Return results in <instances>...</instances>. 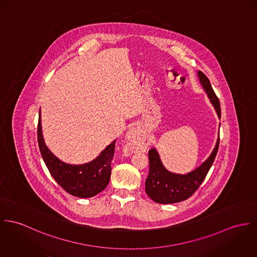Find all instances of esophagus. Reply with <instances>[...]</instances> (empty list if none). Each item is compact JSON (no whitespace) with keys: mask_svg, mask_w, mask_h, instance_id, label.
<instances>
[{"mask_svg":"<svg viewBox=\"0 0 257 257\" xmlns=\"http://www.w3.org/2000/svg\"><path fill=\"white\" fill-rule=\"evenodd\" d=\"M127 151L128 152H137L138 150H142L144 148V139H143L140 132L136 128L130 129V131L127 133Z\"/></svg>","mask_w":257,"mask_h":257,"instance_id":"esophagus-1","label":"esophagus"}]
</instances>
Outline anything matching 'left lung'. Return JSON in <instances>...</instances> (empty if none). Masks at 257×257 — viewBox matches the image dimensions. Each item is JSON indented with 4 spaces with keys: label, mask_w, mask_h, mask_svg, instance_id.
Segmentation results:
<instances>
[{
    "label": "left lung",
    "mask_w": 257,
    "mask_h": 257,
    "mask_svg": "<svg viewBox=\"0 0 257 257\" xmlns=\"http://www.w3.org/2000/svg\"><path fill=\"white\" fill-rule=\"evenodd\" d=\"M200 83L207 92L217 114L221 118L220 100L217 97L209 79L204 73L198 72ZM220 134L210 157L195 171L187 174H176L165 169L157 150L149 151V175L146 179V193L153 201L160 204H171L186 200L192 196L204 181L211 169L219 149Z\"/></svg>",
    "instance_id": "left-lung-1"
}]
</instances>
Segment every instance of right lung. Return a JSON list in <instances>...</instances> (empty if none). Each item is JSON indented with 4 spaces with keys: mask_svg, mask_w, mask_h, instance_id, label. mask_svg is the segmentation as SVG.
I'll list each match as a JSON object with an SVG mask.
<instances>
[{
    "mask_svg": "<svg viewBox=\"0 0 257 257\" xmlns=\"http://www.w3.org/2000/svg\"><path fill=\"white\" fill-rule=\"evenodd\" d=\"M37 140L48 171L58 184L69 194L81 198H89L101 192L107 186L111 174L115 141L108 145L90 163L79 166L65 164L48 150L43 141L40 114L37 126Z\"/></svg>",
    "mask_w": 257,
    "mask_h": 257,
    "instance_id": "1",
    "label": "right lung"
}]
</instances>
